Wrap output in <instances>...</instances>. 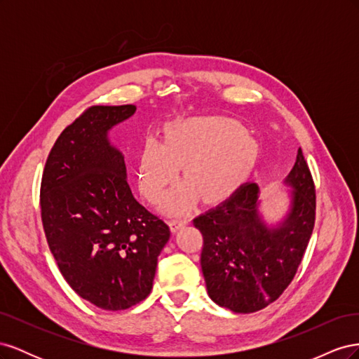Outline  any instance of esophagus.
<instances>
[{
  "label": "esophagus",
  "instance_id": "1",
  "mask_svg": "<svg viewBox=\"0 0 359 359\" xmlns=\"http://www.w3.org/2000/svg\"><path fill=\"white\" fill-rule=\"evenodd\" d=\"M187 223H189V220L186 219V217H173V219L170 220V229H172V232H177Z\"/></svg>",
  "mask_w": 359,
  "mask_h": 359
}]
</instances>
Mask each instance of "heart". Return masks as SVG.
Wrapping results in <instances>:
<instances>
[{"instance_id":"1","label":"heart","mask_w":359,"mask_h":359,"mask_svg":"<svg viewBox=\"0 0 359 359\" xmlns=\"http://www.w3.org/2000/svg\"><path fill=\"white\" fill-rule=\"evenodd\" d=\"M259 140L227 116H191L166 127L165 142L148 136L137 154L139 190L157 202L177 180L180 166L186 182L163 202L166 212H182L202 196L215 203L231 198L256 169Z\"/></svg>"}]
</instances>
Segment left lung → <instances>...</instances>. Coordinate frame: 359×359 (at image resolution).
<instances>
[{"label":"left lung","mask_w":359,"mask_h":359,"mask_svg":"<svg viewBox=\"0 0 359 359\" xmlns=\"http://www.w3.org/2000/svg\"><path fill=\"white\" fill-rule=\"evenodd\" d=\"M281 189L286 210L271 219L256 182L193 220L203 236L201 266L210 298L233 313H255L289 286L314 226V184L301 148Z\"/></svg>","instance_id":"8db88e82"}]
</instances>
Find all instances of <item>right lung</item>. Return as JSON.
Returning <instances> with one entry per match:
<instances>
[{
  "instance_id": "add662e5",
  "label": "right lung",
  "mask_w": 359,
  "mask_h": 359,
  "mask_svg": "<svg viewBox=\"0 0 359 359\" xmlns=\"http://www.w3.org/2000/svg\"><path fill=\"white\" fill-rule=\"evenodd\" d=\"M136 106H93L57 139L41 178V222L69 286L103 310L145 299L169 226L140 205L111 130Z\"/></svg>"
}]
</instances>
